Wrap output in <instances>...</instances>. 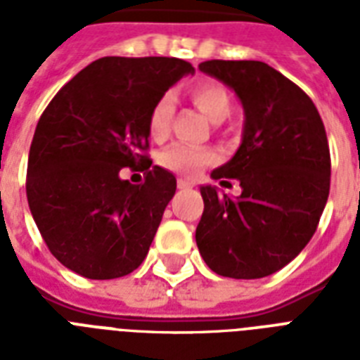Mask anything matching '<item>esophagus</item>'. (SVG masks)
I'll list each match as a JSON object with an SVG mask.
<instances>
[{
	"mask_svg": "<svg viewBox=\"0 0 360 360\" xmlns=\"http://www.w3.org/2000/svg\"><path fill=\"white\" fill-rule=\"evenodd\" d=\"M177 186H179L181 191H191L192 186H194V183H191V181L186 179H179L177 181Z\"/></svg>",
	"mask_w": 360,
	"mask_h": 360,
	"instance_id": "1",
	"label": "esophagus"
}]
</instances>
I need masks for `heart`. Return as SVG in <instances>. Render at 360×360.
<instances>
[{
  "instance_id": "obj_1",
  "label": "heart",
  "mask_w": 360,
  "mask_h": 360,
  "mask_svg": "<svg viewBox=\"0 0 360 360\" xmlns=\"http://www.w3.org/2000/svg\"><path fill=\"white\" fill-rule=\"evenodd\" d=\"M192 103L196 104V108L207 117L211 123H222L231 112V98L230 93L217 82H200L196 86L191 87ZM174 115V97L166 93L153 104L147 120V130L153 140H164L169 132V123ZM213 151L209 149H200L194 146H185V143H174L168 149L160 153V164L164 168L172 169L175 174L181 175H196L203 166L214 162Z\"/></svg>"
}]
</instances>
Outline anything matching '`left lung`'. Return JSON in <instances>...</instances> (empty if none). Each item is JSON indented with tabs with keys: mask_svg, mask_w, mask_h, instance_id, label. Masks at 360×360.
Wrapping results in <instances>:
<instances>
[{
	"mask_svg": "<svg viewBox=\"0 0 360 360\" xmlns=\"http://www.w3.org/2000/svg\"><path fill=\"white\" fill-rule=\"evenodd\" d=\"M243 104L245 124L236 155L211 172L237 179L240 194L202 185L203 214L196 245L220 276L263 278L308 245L330 186V155L323 121L307 93L263 61L200 63Z\"/></svg>",
	"mask_w": 360,
	"mask_h": 360,
	"instance_id": "8db88e82",
	"label": "left lung"
}]
</instances>
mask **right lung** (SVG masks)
<instances>
[{
    "mask_svg": "<svg viewBox=\"0 0 360 360\" xmlns=\"http://www.w3.org/2000/svg\"><path fill=\"white\" fill-rule=\"evenodd\" d=\"M186 75L175 58H103L65 84L37 123L27 203L58 262L91 280L120 278L146 259L175 175L141 155L153 104ZM141 167L146 181L120 179Z\"/></svg>",
    "mask_w": 360,
    "mask_h": 360,
    "instance_id": "obj_1",
    "label": "right lung"
}]
</instances>
